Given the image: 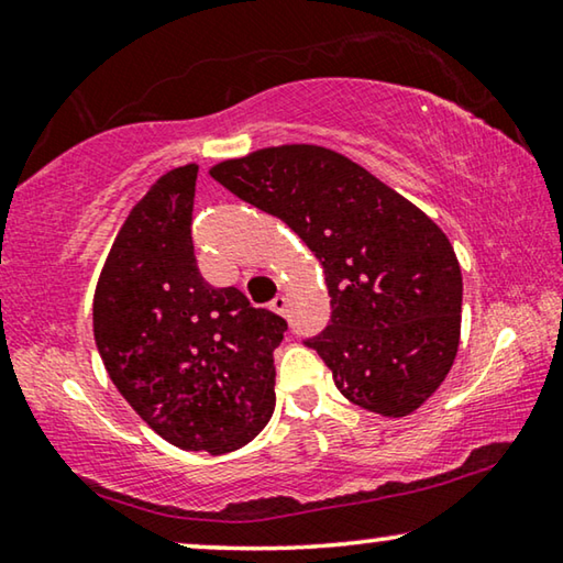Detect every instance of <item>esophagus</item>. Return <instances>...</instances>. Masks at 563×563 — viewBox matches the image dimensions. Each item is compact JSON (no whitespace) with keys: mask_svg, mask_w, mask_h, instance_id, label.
Returning a JSON list of instances; mask_svg holds the SVG:
<instances>
[{"mask_svg":"<svg viewBox=\"0 0 563 563\" xmlns=\"http://www.w3.org/2000/svg\"><path fill=\"white\" fill-rule=\"evenodd\" d=\"M271 308L275 310V313H285V310H288V298H285V296H280V292H278V296H275L273 300H271Z\"/></svg>","mask_w":563,"mask_h":563,"instance_id":"34e87169","label":"esophagus"}]
</instances>
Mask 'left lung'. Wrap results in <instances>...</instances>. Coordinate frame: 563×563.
<instances>
[{
	"instance_id": "obj_1",
	"label": "left lung",
	"mask_w": 563,
	"mask_h": 563,
	"mask_svg": "<svg viewBox=\"0 0 563 563\" xmlns=\"http://www.w3.org/2000/svg\"><path fill=\"white\" fill-rule=\"evenodd\" d=\"M313 250L330 320L308 347L351 404L408 416L441 386L461 333V267L435 222L368 169L316 145L267 147L210 169Z\"/></svg>"
}]
</instances>
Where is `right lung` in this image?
Instances as JSON below:
<instances>
[{
    "label": "right lung",
    "mask_w": 563,
    "mask_h": 563,
    "mask_svg": "<svg viewBox=\"0 0 563 563\" xmlns=\"http://www.w3.org/2000/svg\"><path fill=\"white\" fill-rule=\"evenodd\" d=\"M198 165L169 169L132 208L95 290V343L124 400L177 449L235 451L275 408L285 318L200 275Z\"/></svg>",
    "instance_id": "1"
}]
</instances>
